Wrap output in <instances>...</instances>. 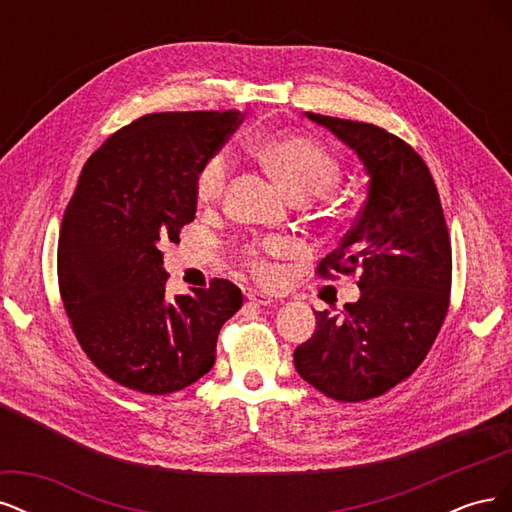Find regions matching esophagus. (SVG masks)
Instances as JSON below:
<instances>
[{
  "label": "esophagus",
  "mask_w": 512,
  "mask_h": 512,
  "mask_svg": "<svg viewBox=\"0 0 512 512\" xmlns=\"http://www.w3.org/2000/svg\"><path fill=\"white\" fill-rule=\"evenodd\" d=\"M245 297L252 305H271L273 303V297H269V294H265V292H256V290H247Z\"/></svg>",
  "instance_id": "1"
}]
</instances>
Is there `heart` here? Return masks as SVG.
<instances>
[{"label": "heart", "instance_id": "obj_1", "mask_svg": "<svg viewBox=\"0 0 512 512\" xmlns=\"http://www.w3.org/2000/svg\"><path fill=\"white\" fill-rule=\"evenodd\" d=\"M254 158L284 185L294 198H309L329 190L339 179V160L335 153L316 138L299 132H271L250 143ZM232 156L228 149H220L198 166L194 192L200 205H218L226 194L232 177ZM292 252V243L286 239H267L256 250H250V269L260 282L273 284L280 277V267L273 258Z\"/></svg>", "mask_w": 512, "mask_h": 512}]
</instances>
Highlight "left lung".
Returning a JSON list of instances; mask_svg holds the SVG:
<instances>
[{
  "instance_id": "1",
  "label": "left lung",
  "mask_w": 512,
  "mask_h": 512,
  "mask_svg": "<svg viewBox=\"0 0 512 512\" xmlns=\"http://www.w3.org/2000/svg\"><path fill=\"white\" fill-rule=\"evenodd\" d=\"M367 168V200L318 275L359 271L361 299L316 314V333L294 350L299 376L337 401H365L414 374L451 303L453 254L438 188L423 158L374 123L305 113Z\"/></svg>"
}]
</instances>
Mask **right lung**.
<instances>
[{
    "label": "right lung",
    "mask_w": 512,
    "mask_h": 512,
    "mask_svg": "<svg viewBox=\"0 0 512 512\" xmlns=\"http://www.w3.org/2000/svg\"><path fill=\"white\" fill-rule=\"evenodd\" d=\"M241 117L145 115L104 141L81 170L59 230V294L89 361L126 389L166 395L203 378L222 324L243 305L228 280L168 299L160 252L196 218V170Z\"/></svg>",
    "instance_id": "1"
}]
</instances>
